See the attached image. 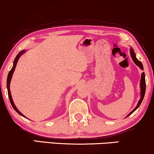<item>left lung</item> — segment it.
Wrapping results in <instances>:
<instances>
[{
  "instance_id": "left-lung-1",
  "label": "left lung",
  "mask_w": 154,
  "mask_h": 154,
  "mask_svg": "<svg viewBox=\"0 0 154 154\" xmlns=\"http://www.w3.org/2000/svg\"><path fill=\"white\" fill-rule=\"evenodd\" d=\"M130 54H131V57L132 58V60L134 61V63H135L136 65L138 66V67H139L140 69H142V70H143V65H142V63H141V62H140L139 60L137 59V57H136V54H135V52H134L133 48H131V49H130ZM140 90H141V93H140L141 98H140V100L139 101V102H138L137 106H136V107L134 108L129 114H128L126 117H128L129 115H131V114L134 112V111H136L138 108H139V106H140V104H141L142 101H143V97H144L145 91H146V80H145V73L144 72H142V74H141V81H140Z\"/></svg>"
}]
</instances>
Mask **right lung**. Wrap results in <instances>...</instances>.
I'll return each instance as SVG.
<instances>
[{
    "mask_svg": "<svg viewBox=\"0 0 154 154\" xmlns=\"http://www.w3.org/2000/svg\"><path fill=\"white\" fill-rule=\"evenodd\" d=\"M26 52V50H22V51H20V52H19L18 54H17L16 57L15 58L14 61H13V67L12 69H11V71L9 72L8 75V78H7V89H8V97H9V100H10V102H11V105H12L13 108L14 109L15 111L16 112L18 113L20 115H21L22 116H23V117L26 118L25 116L23 115V114L21 113L20 111H19L18 109H17L16 106H15V105L14 104V102H13V98H12V96H11V90H10V84H11V79H12V77H13V72H14L15 71V67H16L17 65V61H18L19 58H20V57L21 55H22L23 54H24L25 52Z\"/></svg>",
    "mask_w": 154,
    "mask_h": 154,
    "instance_id": "1",
    "label": "right lung"
}]
</instances>
